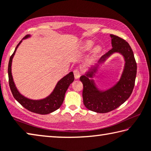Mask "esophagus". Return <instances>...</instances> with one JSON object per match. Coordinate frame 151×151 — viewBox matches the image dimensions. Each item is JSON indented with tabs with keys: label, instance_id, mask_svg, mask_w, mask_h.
I'll return each mask as SVG.
<instances>
[{
	"label": "esophagus",
	"instance_id": "esophagus-1",
	"mask_svg": "<svg viewBox=\"0 0 151 151\" xmlns=\"http://www.w3.org/2000/svg\"><path fill=\"white\" fill-rule=\"evenodd\" d=\"M74 75H75V78H76V79L79 78L81 76V72L79 71V70H78V69H75V70H74Z\"/></svg>",
	"mask_w": 151,
	"mask_h": 151
}]
</instances>
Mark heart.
I'll list each match as a JSON object with an SVG mask.
<instances>
[{"instance_id":"b5f03b06","label":"heart","mask_w":151,"mask_h":151,"mask_svg":"<svg viewBox=\"0 0 151 151\" xmlns=\"http://www.w3.org/2000/svg\"><path fill=\"white\" fill-rule=\"evenodd\" d=\"M93 45V43L92 42H87L85 45V50H89L92 48ZM95 51L98 52V51H99V49L96 48Z\"/></svg>"}]
</instances>
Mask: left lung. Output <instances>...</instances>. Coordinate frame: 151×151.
<instances>
[{"instance_id": "1", "label": "left lung", "mask_w": 151, "mask_h": 151, "mask_svg": "<svg viewBox=\"0 0 151 151\" xmlns=\"http://www.w3.org/2000/svg\"><path fill=\"white\" fill-rule=\"evenodd\" d=\"M110 37L112 48L80 77L83 84V104L88 109L97 113H107L118 108L130 97L134 87L137 65L132 50L122 38L112 34ZM115 53H120L124 59L123 73L116 84L101 90L96 87L92 78L104 62Z\"/></svg>"}]
</instances>
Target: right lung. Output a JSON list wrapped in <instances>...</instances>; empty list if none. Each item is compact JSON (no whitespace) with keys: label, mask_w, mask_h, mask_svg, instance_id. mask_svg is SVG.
<instances>
[{"label":"right lung","mask_w":151,"mask_h":151,"mask_svg":"<svg viewBox=\"0 0 151 151\" xmlns=\"http://www.w3.org/2000/svg\"><path fill=\"white\" fill-rule=\"evenodd\" d=\"M31 36H32L31 35H27L25 37H23V39L17 45L15 51H14L13 54H12V56L10 57V59H9L8 66L9 87H10L12 94H13L14 98L25 109L33 112V113H36L38 114H48L56 111V110L60 107L64 101L66 91L70 85L74 81L75 77H74L73 72H70L68 74H67L66 76H64V77L58 81L52 92L50 93L48 96L44 98V99H32L25 97L21 94L17 88L15 82L13 81V76H12V61H13V58L15 56L17 49L19 45L21 44V43L22 42L23 40L27 39Z\"/></svg>","instance_id":"right-lung-1"}]
</instances>
